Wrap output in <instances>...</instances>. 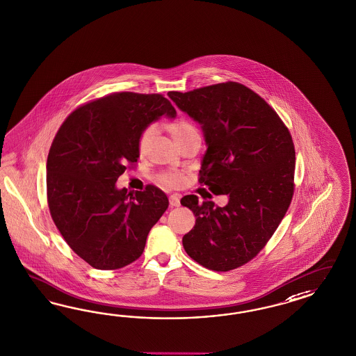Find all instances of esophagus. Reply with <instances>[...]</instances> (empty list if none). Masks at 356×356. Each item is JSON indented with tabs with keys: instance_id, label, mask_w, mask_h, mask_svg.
Segmentation results:
<instances>
[{
	"instance_id": "1",
	"label": "esophagus",
	"mask_w": 356,
	"mask_h": 356,
	"mask_svg": "<svg viewBox=\"0 0 356 356\" xmlns=\"http://www.w3.org/2000/svg\"><path fill=\"white\" fill-rule=\"evenodd\" d=\"M169 203H170V207H179L181 205V202H179V196H177V195H172L170 197H169Z\"/></svg>"
}]
</instances>
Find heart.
<instances>
[{"label":"heart","mask_w":356,"mask_h":356,"mask_svg":"<svg viewBox=\"0 0 356 356\" xmlns=\"http://www.w3.org/2000/svg\"><path fill=\"white\" fill-rule=\"evenodd\" d=\"M166 129H168V131L170 132V135L173 136L174 140L178 145H181L183 142L188 140L193 136H199V131H197L196 126L184 118L166 124ZM154 134H156V126L153 123L143 129V131L139 135V139H138V151L140 154L147 153V151L149 149ZM184 181H186L184 174L179 173V172H163L159 175V182L166 187H179V186H182Z\"/></svg>","instance_id":"obj_1"}]
</instances>
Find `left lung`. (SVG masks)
<instances>
[{
    "mask_svg": "<svg viewBox=\"0 0 356 356\" xmlns=\"http://www.w3.org/2000/svg\"><path fill=\"white\" fill-rule=\"evenodd\" d=\"M168 95L202 124L208 148L199 183L229 197L218 207L199 204L196 195L183 196L181 204L196 217L183 247L207 269L233 270L264 248L290 207L295 187L291 134L263 97L236 81Z\"/></svg>",
    "mask_w": 356,
    "mask_h": 356,
    "instance_id": "8db88e82",
    "label": "left lung"
}]
</instances>
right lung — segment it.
<instances>
[{"instance_id": "right-lung-1", "label": "right lung", "mask_w": 356, "mask_h": 356, "mask_svg": "<svg viewBox=\"0 0 356 356\" xmlns=\"http://www.w3.org/2000/svg\"><path fill=\"white\" fill-rule=\"evenodd\" d=\"M175 117L160 93L114 92L76 108L63 121L47 161L51 218L66 243L102 270L131 264L169 207L168 196L148 184L127 193L115 182L139 157L138 139L161 115Z\"/></svg>"}]
</instances>
